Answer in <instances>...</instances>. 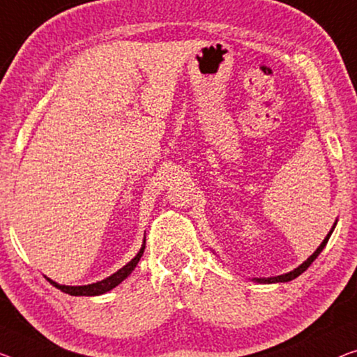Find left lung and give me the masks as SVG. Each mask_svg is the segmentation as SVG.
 Masks as SVG:
<instances>
[{
  "mask_svg": "<svg viewBox=\"0 0 357 357\" xmlns=\"http://www.w3.org/2000/svg\"><path fill=\"white\" fill-rule=\"evenodd\" d=\"M335 226H337V221L333 222V226H332V229H331V232L327 234L326 236V238H324L322 241V243L321 245H319L317 248H316V252L311 255L310 258L306 259V261H303L300 266H298V268H295L294 271H290V273H287V274H280V275H274V278H253L252 280L253 282H258V284H278V282H290V280H294V279H296L298 275L300 274H303L305 273V271L310 268V266L312 264V261H314V259L319 257V255H321V252L324 248H326V245H327V242H328V238H331V236H332V232H333V229H335Z\"/></svg>",
  "mask_w": 357,
  "mask_h": 357,
  "instance_id": "8db88e82",
  "label": "left lung"
}]
</instances>
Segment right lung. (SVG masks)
Here are the masks:
<instances>
[{"instance_id": "add662e5", "label": "right lung", "mask_w": 357, "mask_h": 357, "mask_svg": "<svg viewBox=\"0 0 357 357\" xmlns=\"http://www.w3.org/2000/svg\"><path fill=\"white\" fill-rule=\"evenodd\" d=\"M144 248H146V237H144V242H142V245L139 248V252L135 258L131 259L130 263H126L123 268L116 271L109 278H105L104 280H99V282H94V284H88V285H62V284H57V282L51 280L50 278H46V280L50 282L51 285H54L56 289H59L63 294H68V295H73V296H98V295H102V294H107L112 289H115L116 285L121 284L128 275L132 273V269L136 268V264L139 263V259L142 257V253H144Z\"/></svg>"}]
</instances>
